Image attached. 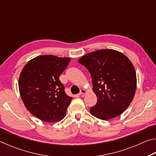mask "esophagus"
<instances>
[{"label": "esophagus", "mask_w": 156, "mask_h": 156, "mask_svg": "<svg viewBox=\"0 0 156 156\" xmlns=\"http://www.w3.org/2000/svg\"><path fill=\"white\" fill-rule=\"evenodd\" d=\"M86 94V90L85 89H82L80 91V94H79V95H82V94Z\"/></svg>", "instance_id": "34e87169"}]
</instances>
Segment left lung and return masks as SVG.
I'll use <instances>...</instances> for the list:
<instances>
[{
	"label": "left lung",
	"mask_w": 156,
	"mask_h": 156,
	"mask_svg": "<svg viewBox=\"0 0 156 156\" xmlns=\"http://www.w3.org/2000/svg\"><path fill=\"white\" fill-rule=\"evenodd\" d=\"M90 73L97 103L90 113L107 120L127 109L136 90V73L127 57L113 49H100L78 60Z\"/></svg>",
	"instance_id": "1"
}]
</instances>
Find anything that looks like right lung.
<instances>
[{
    "label": "right lung",
    "mask_w": 156,
    "mask_h": 156,
    "mask_svg": "<svg viewBox=\"0 0 156 156\" xmlns=\"http://www.w3.org/2000/svg\"><path fill=\"white\" fill-rule=\"evenodd\" d=\"M69 58L44 55L34 58L23 67L18 87L26 108L44 122L61 120L72 97L66 94L59 76L69 63Z\"/></svg>",
    "instance_id": "right-lung-1"
}]
</instances>
